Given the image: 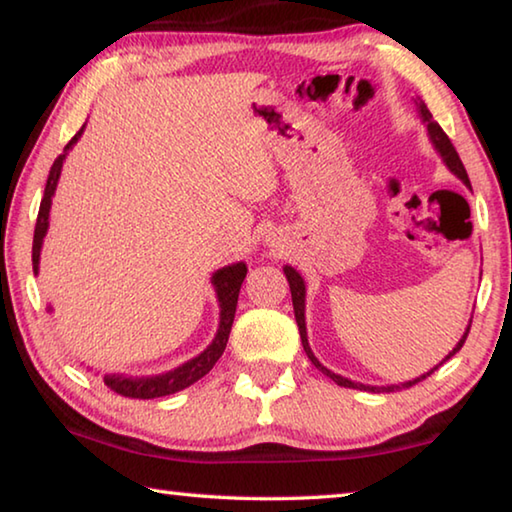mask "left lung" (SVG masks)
Wrapping results in <instances>:
<instances>
[{"mask_svg": "<svg viewBox=\"0 0 512 512\" xmlns=\"http://www.w3.org/2000/svg\"><path fill=\"white\" fill-rule=\"evenodd\" d=\"M415 108H418V115H420V119H422V124L427 126V135H429V140H431V144H433V149H436V153L440 155V160L445 162V167H447L449 171H452L458 180H463L465 187H470V178H467V171H465V167H463L461 158H458V153H456V149H454L452 140H449L443 128L438 126V121L431 117L429 108L424 106V101H422L420 97L415 99ZM470 189H472V187H470ZM284 275H287V282H289V287H291L293 314H296V323H298V329H300L302 348H305L309 361L314 363V366H316L320 372H323V375H327L329 379L336 381V384L343 386V388H357V391H368V393H393V391H397V388H409V386H413V384H418V381L427 379L433 370H438L440 366H443L445 361L452 359L454 354L463 348L467 334H470L472 320H470V323H467L465 334L461 336V341L456 343V348H454L452 352H449L447 357L438 363V366H433L429 372H424V375H420V377H415V379H411V381H404V384H393V386H368V384H359V381H352V379H348V377H341V375H336V372H332L329 368H325L323 363H320V361L316 359V354L311 352L309 339H307V323H305V298H307L305 280H302V275H300L293 266H284Z\"/></svg>", "mask_w": 512, "mask_h": 512, "instance_id": "obj_1", "label": "left lung"}]
</instances>
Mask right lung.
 <instances>
[{
	"mask_svg": "<svg viewBox=\"0 0 512 512\" xmlns=\"http://www.w3.org/2000/svg\"><path fill=\"white\" fill-rule=\"evenodd\" d=\"M85 131V124L79 133H76L69 144L65 146V151L58 155L51 164L49 178H47V187H45V196H42L40 203V212H38V223H36V232H33V273L38 275L40 271V250H42V241L47 237L49 230V210H51V198L56 194L58 187V178L60 171H63V162L67 158V153L72 151V146L81 140V135ZM248 273V266L244 262L237 264H228L219 268V271L212 273V287L216 293V302H219V329H216L212 343L207 348L196 354L194 359L185 361L183 366L160 372V375H144V377H131V375H119V372H110V375L103 377L106 386L110 391H115L124 397H135V400H153V397H164L171 393L183 391V388L192 386L194 381L205 377L207 372L214 368V363L219 361V357L228 345V336L232 329V320H235V311H237V300H239V289L244 284V277ZM47 311H54L47 307Z\"/></svg>",
	"mask_w": 512,
	"mask_h": 512,
	"instance_id": "add662e5",
	"label": "right lung"
}]
</instances>
